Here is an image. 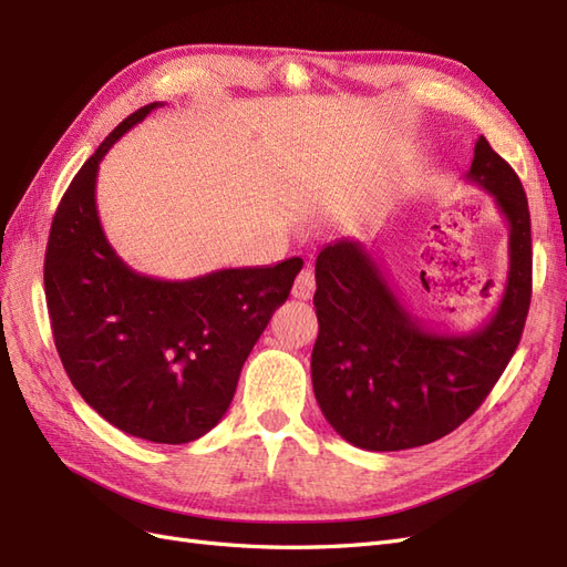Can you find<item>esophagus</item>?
Here are the masks:
<instances>
[{
  "instance_id": "34e87169",
  "label": "esophagus",
  "mask_w": 567,
  "mask_h": 567,
  "mask_svg": "<svg viewBox=\"0 0 567 567\" xmlns=\"http://www.w3.org/2000/svg\"><path fill=\"white\" fill-rule=\"evenodd\" d=\"M315 296V269L307 265L302 267V271L296 277L293 284V298L298 300H310Z\"/></svg>"
}]
</instances>
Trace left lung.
<instances>
[{"label":"left lung","instance_id":"obj_1","mask_svg":"<svg viewBox=\"0 0 567 567\" xmlns=\"http://www.w3.org/2000/svg\"><path fill=\"white\" fill-rule=\"evenodd\" d=\"M466 179L508 221L504 296L475 331H440L411 315L362 241L342 238L317 255L312 388L326 421L359 450L400 452L450 435L485 402L520 342L532 296L527 196L485 136Z\"/></svg>","mask_w":567,"mask_h":567}]
</instances>
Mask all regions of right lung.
Returning <instances> with one entry per match:
<instances>
[{"instance_id":"right-lung-1","label":"right lung","mask_w":567,"mask_h":567,"mask_svg":"<svg viewBox=\"0 0 567 567\" xmlns=\"http://www.w3.org/2000/svg\"><path fill=\"white\" fill-rule=\"evenodd\" d=\"M158 106L125 117L68 186L49 231L44 293L59 357L82 400L127 435L184 444L227 414L246 359L302 260L186 281L153 279L123 262L96 210L99 163Z\"/></svg>"}]
</instances>
